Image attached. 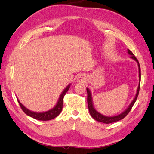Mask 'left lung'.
<instances>
[{
    "label": "left lung",
    "instance_id": "1",
    "mask_svg": "<svg viewBox=\"0 0 154 154\" xmlns=\"http://www.w3.org/2000/svg\"><path fill=\"white\" fill-rule=\"evenodd\" d=\"M128 53L130 54V58L134 60L135 61L137 62L138 64V66H139V86H138L137 88V94L135 95V97L133 99V100L132 101L131 103L130 104V105L128 106V108L125 110L124 112H122V113L118 115V116H105L104 115L101 114L96 110L94 106L93 105V103H92V94H91L90 90H89V88H86L87 90V92H88V109H89V112L91 115V116L95 119V120L100 122H103V123L105 124H110V123H113V122H118L119 120H121L123 118H124L126 117L128 113H129L131 110V109L132 106H133L134 104L136 102L138 95H139V89H140V64L139 62L138 61V60L136 58V57L134 56L133 53L130 50V49H128Z\"/></svg>",
    "mask_w": 154,
    "mask_h": 154
}]
</instances>
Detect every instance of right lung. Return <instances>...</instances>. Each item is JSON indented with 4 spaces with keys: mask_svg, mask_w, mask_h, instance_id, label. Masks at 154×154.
Here are the masks:
<instances>
[{
    "mask_svg": "<svg viewBox=\"0 0 154 154\" xmlns=\"http://www.w3.org/2000/svg\"><path fill=\"white\" fill-rule=\"evenodd\" d=\"M70 86H71V84H69L63 90V92H62L60 96L58 103H57L56 106H54L53 109H51L48 111L43 112V113H38V112H34V111H30L27 108H26L25 106L20 102L18 99H17V101L21 106V109H22V111H24L27 116L41 121L50 120V119L56 118V117L61 113L62 109V104H63L64 96L65 94H66V93L68 92V90H69Z\"/></svg>",
    "mask_w": 154,
    "mask_h": 154,
    "instance_id": "obj_1",
    "label": "right lung"
}]
</instances>
